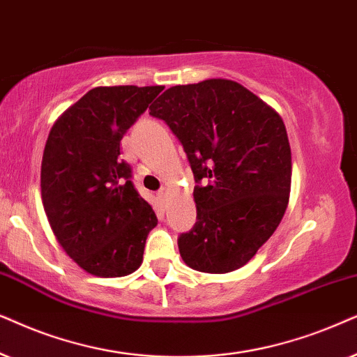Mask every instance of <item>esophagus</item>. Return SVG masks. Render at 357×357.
Listing matches in <instances>:
<instances>
[{
    "instance_id": "1",
    "label": "esophagus",
    "mask_w": 357,
    "mask_h": 357,
    "mask_svg": "<svg viewBox=\"0 0 357 357\" xmlns=\"http://www.w3.org/2000/svg\"><path fill=\"white\" fill-rule=\"evenodd\" d=\"M156 194H158L160 201H166V199H168V196H169V189L168 188H161Z\"/></svg>"
}]
</instances>
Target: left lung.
Returning <instances> with one entry per match:
<instances>
[{
	"label": "left lung",
	"mask_w": 357,
	"mask_h": 357,
	"mask_svg": "<svg viewBox=\"0 0 357 357\" xmlns=\"http://www.w3.org/2000/svg\"><path fill=\"white\" fill-rule=\"evenodd\" d=\"M150 116L181 142L197 183V222L178 238L183 261L212 274L241 268L287 208L292 160L281 116L220 78L166 89Z\"/></svg>",
	"instance_id": "1"
}]
</instances>
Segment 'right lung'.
Instances as JSON below:
<instances>
[{
  "instance_id": "1",
  "label": "right lung",
  "mask_w": 357,
  "mask_h": 357,
  "mask_svg": "<svg viewBox=\"0 0 357 357\" xmlns=\"http://www.w3.org/2000/svg\"><path fill=\"white\" fill-rule=\"evenodd\" d=\"M161 91L94 88L61 114L47 139L40 169L47 218L61 248L89 274L134 273L158 223L130 181L121 140Z\"/></svg>"
}]
</instances>
